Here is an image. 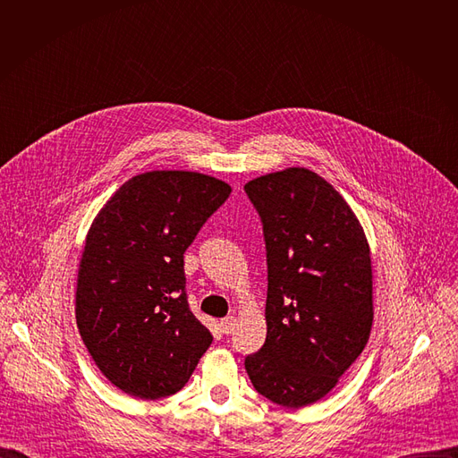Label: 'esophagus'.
I'll use <instances>...</instances> for the list:
<instances>
[{"instance_id": "34e87169", "label": "esophagus", "mask_w": 458, "mask_h": 458, "mask_svg": "<svg viewBox=\"0 0 458 458\" xmlns=\"http://www.w3.org/2000/svg\"><path fill=\"white\" fill-rule=\"evenodd\" d=\"M235 322H237V320H235V317H232V315L226 317V318H223L221 324H219V326H221V332H223L225 335H230V334L235 330Z\"/></svg>"}]
</instances>
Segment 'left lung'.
Wrapping results in <instances>:
<instances>
[{
    "label": "left lung",
    "mask_w": 458,
    "mask_h": 458,
    "mask_svg": "<svg viewBox=\"0 0 458 458\" xmlns=\"http://www.w3.org/2000/svg\"><path fill=\"white\" fill-rule=\"evenodd\" d=\"M244 191L268 263L267 341L244 368L260 395L302 408L330 394L369 339V244L343 195L308 168L260 175Z\"/></svg>",
    "instance_id": "obj_1"
}]
</instances>
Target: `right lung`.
Returning a JSON list of instances; mask_svg holds the SVG:
<instances>
[{
    "mask_svg": "<svg viewBox=\"0 0 458 458\" xmlns=\"http://www.w3.org/2000/svg\"><path fill=\"white\" fill-rule=\"evenodd\" d=\"M228 182L152 170L96 216L78 270L76 320L101 373L126 395H174L212 344L186 301L184 251L228 199Z\"/></svg>",
    "mask_w": 458,
    "mask_h": 458,
    "instance_id": "right-lung-1",
    "label": "right lung"
}]
</instances>
